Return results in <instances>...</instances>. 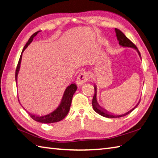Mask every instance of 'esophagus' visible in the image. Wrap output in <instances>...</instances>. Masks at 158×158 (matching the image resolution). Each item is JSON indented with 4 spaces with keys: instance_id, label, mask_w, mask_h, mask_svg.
<instances>
[{
    "instance_id": "obj_1",
    "label": "esophagus",
    "mask_w": 158,
    "mask_h": 158,
    "mask_svg": "<svg viewBox=\"0 0 158 158\" xmlns=\"http://www.w3.org/2000/svg\"><path fill=\"white\" fill-rule=\"evenodd\" d=\"M88 73L86 71H83L79 73L77 77L76 83L78 85H81L88 80Z\"/></svg>"
}]
</instances>
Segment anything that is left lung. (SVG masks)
Here are the masks:
<instances>
[{"label":"left lung","instance_id":"left-lung-1","mask_svg":"<svg viewBox=\"0 0 158 158\" xmlns=\"http://www.w3.org/2000/svg\"><path fill=\"white\" fill-rule=\"evenodd\" d=\"M115 30L116 36L117 38V40H118V41H119V44L122 47H126V48H132L135 49L136 51L138 52L139 55L140 57V58H141V56H140V53L139 51L138 48H136V46L135 44H134V43L132 41H131L130 39H127L126 36H125V35H124L122 31H119V29L115 28ZM94 92H94V97H93V99H92L93 109L97 113H98L99 115H102L103 117H108V118H117V117H123V116H126L127 115H128V114L130 113L132 111H133V110L136 108L137 106H138L139 104L140 103V101H139L138 102V104H137V105L135 107H134L132 109H131L130 110H129L128 112H127V113H124V114H122V115H114V114L107 112L106 110L101 108V107L99 106L98 102H97V100H96V90H97L96 89V86L94 85Z\"/></svg>","mask_w":158,"mask_h":158}]
</instances>
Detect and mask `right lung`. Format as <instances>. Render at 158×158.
I'll use <instances>...</instances> for the list:
<instances>
[{
  "mask_svg": "<svg viewBox=\"0 0 158 158\" xmlns=\"http://www.w3.org/2000/svg\"><path fill=\"white\" fill-rule=\"evenodd\" d=\"M39 32L40 31L36 32L31 36V37H30L28 41L26 43V44L25 45L24 48H23L22 50V54L19 57L18 66H17V68L15 70V81H17V79H18V72L20 68V63H21V60H22V53L26 49V48H27L30 44H31V43L32 41L33 38H34ZM77 89V86L76 84H75V83H72V84H70V85L67 87V88L65 89L64 93L62 99L61 100V102L60 104V105L58 106V108L56 109L53 112L42 116L32 115V114L28 113L29 115L31 116L32 119L36 121V122L44 123H55L62 120L67 115V114L69 113L70 105H71L73 96L74 94H75V92H76Z\"/></svg>",
  "mask_w": 158,
  "mask_h": 158,
  "instance_id": "right-lung-1",
  "label": "right lung"
}]
</instances>
